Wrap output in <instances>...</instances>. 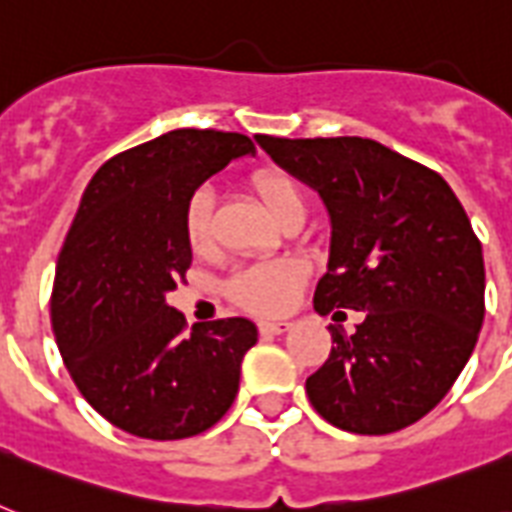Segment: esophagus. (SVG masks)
I'll use <instances>...</instances> for the list:
<instances>
[{"label": "esophagus", "mask_w": 512, "mask_h": 512, "mask_svg": "<svg viewBox=\"0 0 512 512\" xmlns=\"http://www.w3.org/2000/svg\"><path fill=\"white\" fill-rule=\"evenodd\" d=\"M292 329V324L289 321H260V335H284V332H289Z\"/></svg>", "instance_id": "esophagus-1"}]
</instances>
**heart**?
I'll use <instances>...</instances> for the list:
<instances>
[{
  "label": "heart",
  "mask_w": 512,
  "mask_h": 512,
  "mask_svg": "<svg viewBox=\"0 0 512 512\" xmlns=\"http://www.w3.org/2000/svg\"><path fill=\"white\" fill-rule=\"evenodd\" d=\"M252 188L263 199L265 209L273 220H281L289 209L305 207L303 191L292 175L281 170H260L252 175ZM215 199L209 188L193 191L185 201L183 228L188 247L193 252H209L215 241ZM305 268L297 260H265V263L244 265L233 273L225 292L233 303L244 311L260 313V316H276L284 313L295 303L297 292L303 287Z\"/></svg>",
  "instance_id": "1"
}]
</instances>
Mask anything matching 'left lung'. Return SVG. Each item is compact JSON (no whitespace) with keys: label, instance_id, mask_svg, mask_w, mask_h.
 <instances>
[{"label":"left lung","instance_id":"1","mask_svg":"<svg viewBox=\"0 0 512 512\" xmlns=\"http://www.w3.org/2000/svg\"><path fill=\"white\" fill-rule=\"evenodd\" d=\"M257 146L327 207V273L313 308L364 311L305 380L335 428L385 436L449 393L484 324V252L444 177L369 138H271Z\"/></svg>","mask_w":512,"mask_h":512}]
</instances>
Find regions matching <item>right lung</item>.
Here are the masks:
<instances>
[{
  "label": "right lung",
  "mask_w": 512,
  "mask_h": 512,
  "mask_svg": "<svg viewBox=\"0 0 512 512\" xmlns=\"http://www.w3.org/2000/svg\"><path fill=\"white\" fill-rule=\"evenodd\" d=\"M241 156H255L247 135L172 130L108 159L60 249L50 308L63 364L87 404L132 436L204 433L239 393L255 324L236 316L183 335L167 295L191 268L185 201Z\"/></svg>",
  "instance_id": "1"
}]
</instances>
